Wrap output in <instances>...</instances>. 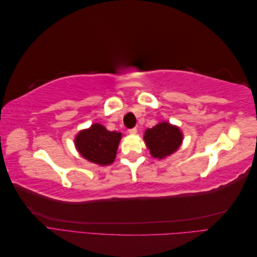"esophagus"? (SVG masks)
I'll use <instances>...</instances> for the list:
<instances>
[{"instance_id":"1","label":"esophagus","mask_w":257,"mask_h":257,"mask_svg":"<svg viewBox=\"0 0 257 257\" xmlns=\"http://www.w3.org/2000/svg\"><path fill=\"white\" fill-rule=\"evenodd\" d=\"M128 133H130L131 135H135V134L137 133V128H136V127H134V128H131V130H128Z\"/></svg>"}]
</instances>
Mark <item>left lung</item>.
I'll use <instances>...</instances> for the list:
<instances>
[{
	"instance_id": "left-lung-1",
	"label": "left lung",
	"mask_w": 257,
	"mask_h": 257,
	"mask_svg": "<svg viewBox=\"0 0 257 257\" xmlns=\"http://www.w3.org/2000/svg\"><path fill=\"white\" fill-rule=\"evenodd\" d=\"M144 141L152 158L163 160L178 151L183 142V133L179 126L162 121L145 131Z\"/></svg>"
}]
</instances>
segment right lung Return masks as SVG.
Here are the masks:
<instances>
[{"mask_svg": "<svg viewBox=\"0 0 257 257\" xmlns=\"http://www.w3.org/2000/svg\"><path fill=\"white\" fill-rule=\"evenodd\" d=\"M122 138L120 132H110L99 123L78 132L75 136V147L83 159L99 166L114 162L116 150Z\"/></svg>", "mask_w": 257, "mask_h": 257, "instance_id": "right-lung-1", "label": "right lung"}]
</instances>
